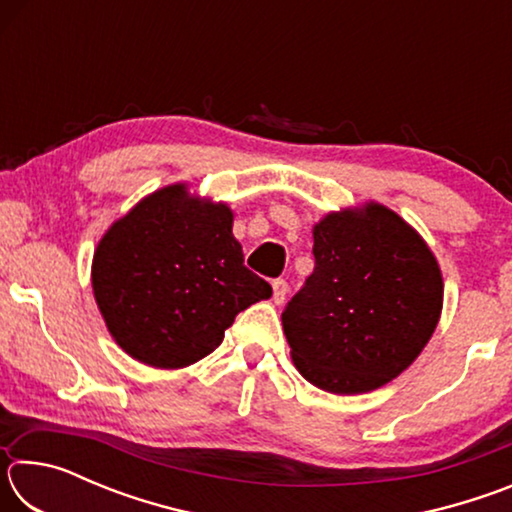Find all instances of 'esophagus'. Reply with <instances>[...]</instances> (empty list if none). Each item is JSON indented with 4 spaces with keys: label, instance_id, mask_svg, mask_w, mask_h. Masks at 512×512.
I'll return each mask as SVG.
<instances>
[{
    "label": "esophagus",
    "instance_id": "esophagus-1",
    "mask_svg": "<svg viewBox=\"0 0 512 512\" xmlns=\"http://www.w3.org/2000/svg\"><path fill=\"white\" fill-rule=\"evenodd\" d=\"M287 293H289V284L284 280H275L273 282V302L275 305H282L284 300H287Z\"/></svg>",
    "mask_w": 512,
    "mask_h": 512
}]
</instances>
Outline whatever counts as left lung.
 Segmentation results:
<instances>
[{"label": "left lung", "mask_w": 512, "mask_h": 512, "mask_svg": "<svg viewBox=\"0 0 512 512\" xmlns=\"http://www.w3.org/2000/svg\"><path fill=\"white\" fill-rule=\"evenodd\" d=\"M314 273L284 309L293 366L334 395L388 384L420 357L443 311V273L418 230L368 201L314 225Z\"/></svg>", "instance_id": "1"}]
</instances>
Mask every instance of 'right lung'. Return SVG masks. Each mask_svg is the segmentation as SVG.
<instances>
[{
  "label": "right lung",
  "instance_id": "obj_1",
  "mask_svg": "<svg viewBox=\"0 0 512 512\" xmlns=\"http://www.w3.org/2000/svg\"><path fill=\"white\" fill-rule=\"evenodd\" d=\"M228 203L185 183L144 196L92 257V291L112 339L151 368L178 370L219 348L239 311L271 298L244 266Z\"/></svg>",
  "mask_w": 512,
  "mask_h": 512
}]
</instances>
